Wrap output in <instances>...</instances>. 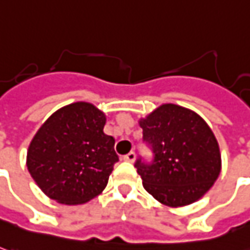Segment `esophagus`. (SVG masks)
<instances>
[{
  "mask_svg": "<svg viewBox=\"0 0 250 250\" xmlns=\"http://www.w3.org/2000/svg\"><path fill=\"white\" fill-rule=\"evenodd\" d=\"M123 160L128 161V163H134V161H135V153H134V152H130V153H127L125 157H123Z\"/></svg>",
  "mask_w": 250,
  "mask_h": 250,
  "instance_id": "esophagus-1",
  "label": "esophagus"
}]
</instances>
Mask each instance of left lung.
<instances>
[{
  "instance_id": "left-lung-1",
  "label": "left lung",
  "mask_w": 250,
  "mask_h": 250,
  "mask_svg": "<svg viewBox=\"0 0 250 250\" xmlns=\"http://www.w3.org/2000/svg\"><path fill=\"white\" fill-rule=\"evenodd\" d=\"M139 125L154 153L152 164L135 163L145 190L172 208L200 200L222 169L218 139L207 122L185 106L163 104Z\"/></svg>"
}]
</instances>
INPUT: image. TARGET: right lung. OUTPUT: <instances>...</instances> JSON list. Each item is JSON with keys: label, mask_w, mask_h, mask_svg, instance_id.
I'll return each instance as SVG.
<instances>
[{"label": "right lung", "mask_w": 250, "mask_h": 250, "mask_svg": "<svg viewBox=\"0 0 250 250\" xmlns=\"http://www.w3.org/2000/svg\"><path fill=\"white\" fill-rule=\"evenodd\" d=\"M106 116L84 101L52 113L34 135L27 168L45 194L65 205L84 204L103 193L115 163V138L104 132Z\"/></svg>", "instance_id": "obj_1"}]
</instances>
